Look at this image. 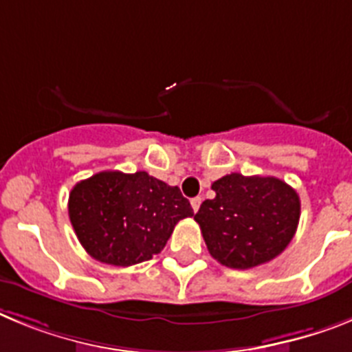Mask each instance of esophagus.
Instances as JSON below:
<instances>
[{"label":"esophagus","mask_w":352,"mask_h":352,"mask_svg":"<svg viewBox=\"0 0 352 352\" xmlns=\"http://www.w3.org/2000/svg\"><path fill=\"white\" fill-rule=\"evenodd\" d=\"M200 206H201V198L200 197H197V198H193V200H191V207H193L195 212L200 209Z\"/></svg>","instance_id":"34e87169"}]
</instances>
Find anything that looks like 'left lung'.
<instances>
[{
  "label": "left lung",
  "instance_id": "8db88e82",
  "mask_svg": "<svg viewBox=\"0 0 352 352\" xmlns=\"http://www.w3.org/2000/svg\"><path fill=\"white\" fill-rule=\"evenodd\" d=\"M195 214L212 258L232 269L273 261L289 246L301 214L296 189L276 177L230 173Z\"/></svg>",
  "mask_w": 352,
  "mask_h": 352
}]
</instances>
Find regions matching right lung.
<instances>
[{"label": "right lung", "instance_id": "right-lung-1", "mask_svg": "<svg viewBox=\"0 0 352 352\" xmlns=\"http://www.w3.org/2000/svg\"><path fill=\"white\" fill-rule=\"evenodd\" d=\"M193 209L177 186L146 172H100L69 195V218L79 243L109 265L151 261L164 248L177 223Z\"/></svg>", "mask_w": 352, "mask_h": 352}]
</instances>
